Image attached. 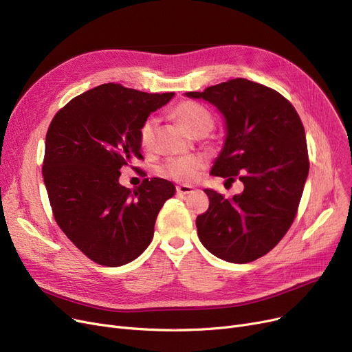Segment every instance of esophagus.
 Returning a JSON list of instances; mask_svg holds the SVG:
<instances>
[{
	"instance_id": "esophagus-1",
	"label": "esophagus",
	"mask_w": 352,
	"mask_h": 352,
	"mask_svg": "<svg viewBox=\"0 0 352 352\" xmlns=\"http://www.w3.org/2000/svg\"><path fill=\"white\" fill-rule=\"evenodd\" d=\"M192 191H194V188L191 186H187V184H181V186L177 187L178 195H187V194H191Z\"/></svg>"
}]
</instances>
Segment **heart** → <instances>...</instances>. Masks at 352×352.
Instances as JSON below:
<instances>
[{"label":"heart","mask_w":352,"mask_h":352,"mask_svg":"<svg viewBox=\"0 0 352 352\" xmlns=\"http://www.w3.org/2000/svg\"><path fill=\"white\" fill-rule=\"evenodd\" d=\"M173 116L186 131L197 137L202 133H208L214 125V118L210 111L198 102H181L173 111ZM155 134V120L148 118L140 128V142L144 148H150ZM204 160L201 157H182L171 158L162 166V174L177 181L191 182L195 179L198 170L202 168Z\"/></svg>","instance_id":"1"}]
</instances>
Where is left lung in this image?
Returning <instances> with one entry per match:
<instances>
[{
  "label": "left lung",
  "mask_w": 352,
  "mask_h": 352,
  "mask_svg": "<svg viewBox=\"0 0 352 352\" xmlns=\"http://www.w3.org/2000/svg\"><path fill=\"white\" fill-rule=\"evenodd\" d=\"M186 96L208 101L224 118L211 174L227 181L239 175L244 184L232 198L204 190L210 208L195 221L199 241L224 261H255L281 241L297 214L309 171L302 122L281 94L245 78Z\"/></svg>",
  "instance_id": "left-lung-1"
}]
</instances>
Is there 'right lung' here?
<instances>
[{
  "label": "right lung",
  "instance_id": "1",
  "mask_svg": "<svg viewBox=\"0 0 352 352\" xmlns=\"http://www.w3.org/2000/svg\"><path fill=\"white\" fill-rule=\"evenodd\" d=\"M175 94H148L102 84L72 98L52 118L45 137L44 184L54 218L71 243L105 267L134 261L154 236L174 184H120L122 166L142 158L140 128Z\"/></svg>",
  "mask_w": 352,
  "mask_h": 352
}]
</instances>
